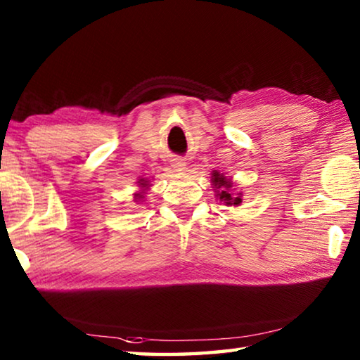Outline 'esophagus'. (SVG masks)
Wrapping results in <instances>:
<instances>
[{
    "label": "esophagus",
    "instance_id": "34e87169",
    "mask_svg": "<svg viewBox=\"0 0 360 360\" xmlns=\"http://www.w3.org/2000/svg\"><path fill=\"white\" fill-rule=\"evenodd\" d=\"M172 167L176 169V172H181V169H184L186 162L182 160V158L176 157V158H173V160H172Z\"/></svg>",
    "mask_w": 360,
    "mask_h": 360
}]
</instances>
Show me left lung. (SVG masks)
Segmentation results:
<instances>
[{
	"label": "left lung",
	"instance_id": "left-lung-1",
	"mask_svg": "<svg viewBox=\"0 0 360 360\" xmlns=\"http://www.w3.org/2000/svg\"><path fill=\"white\" fill-rule=\"evenodd\" d=\"M211 181L212 184L216 186V188H222V191L217 193V197L221 202H224L227 206H238L241 203V193H238V197H233V195L229 192V188L231 187V182L225 178L224 174L214 172L211 176Z\"/></svg>",
	"mask_w": 360,
	"mask_h": 360
}]
</instances>
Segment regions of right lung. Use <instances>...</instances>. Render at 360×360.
<instances>
[{
    "mask_svg": "<svg viewBox=\"0 0 360 360\" xmlns=\"http://www.w3.org/2000/svg\"><path fill=\"white\" fill-rule=\"evenodd\" d=\"M139 187L148 188V182H146L144 179H141V181H139ZM136 197H141V193H136Z\"/></svg>",
    "mask_w": 360,
    "mask_h": 360,
    "instance_id": "add662e5",
    "label": "right lung"
}]
</instances>
